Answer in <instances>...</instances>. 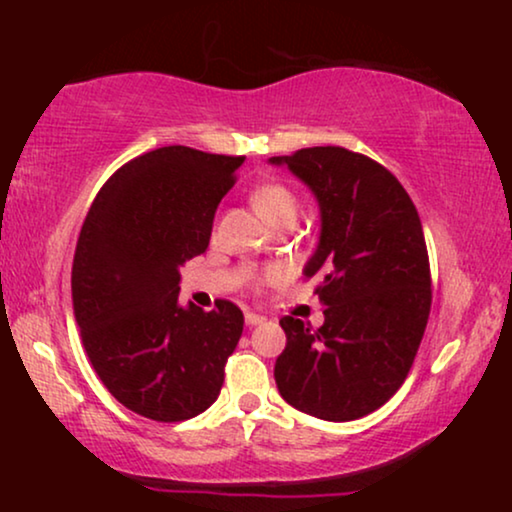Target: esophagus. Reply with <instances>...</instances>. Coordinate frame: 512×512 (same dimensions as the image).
Masks as SVG:
<instances>
[{
	"instance_id": "1",
	"label": "esophagus",
	"mask_w": 512,
	"mask_h": 512,
	"mask_svg": "<svg viewBox=\"0 0 512 512\" xmlns=\"http://www.w3.org/2000/svg\"><path fill=\"white\" fill-rule=\"evenodd\" d=\"M260 322H264V315H257V313H245V325L248 327H255V325H260Z\"/></svg>"
}]
</instances>
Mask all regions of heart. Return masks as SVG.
I'll use <instances>...</instances> for the list:
<instances>
[{"mask_svg": "<svg viewBox=\"0 0 512 512\" xmlns=\"http://www.w3.org/2000/svg\"><path fill=\"white\" fill-rule=\"evenodd\" d=\"M252 204L260 214L267 219L272 226L281 221H296L298 219V197L293 195V190L284 185V182H264V185L257 187L252 192ZM281 276V267H267L262 272H255V269H248V279L255 281V284H262V281H274Z\"/></svg>", "mask_w": 512, "mask_h": 512, "instance_id": "b5f03b06", "label": "heart"}]
</instances>
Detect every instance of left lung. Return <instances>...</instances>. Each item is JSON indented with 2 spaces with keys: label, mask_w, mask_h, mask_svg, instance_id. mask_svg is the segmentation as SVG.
<instances>
[{
  "label": "left lung",
  "mask_w": 512,
  "mask_h": 512,
  "mask_svg": "<svg viewBox=\"0 0 512 512\" xmlns=\"http://www.w3.org/2000/svg\"><path fill=\"white\" fill-rule=\"evenodd\" d=\"M286 163L320 202L322 233L305 279L325 322L313 330L281 317V397L325 421H354L407 380L431 313V264L419 211L395 175L344 146H310Z\"/></svg>",
  "instance_id": "left-lung-1"
}]
</instances>
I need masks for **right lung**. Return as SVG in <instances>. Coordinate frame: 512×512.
<instances>
[{
  "label": "right lung",
  "mask_w": 512,
  "mask_h": 512,
  "mask_svg": "<svg viewBox=\"0 0 512 512\" xmlns=\"http://www.w3.org/2000/svg\"><path fill=\"white\" fill-rule=\"evenodd\" d=\"M245 156L161 146L120 166L88 209L72 264L74 317L117 402L161 424L219 397L243 310L182 308L180 267L209 248L221 197Z\"/></svg>",
  "instance_id": "1"
}]
</instances>
